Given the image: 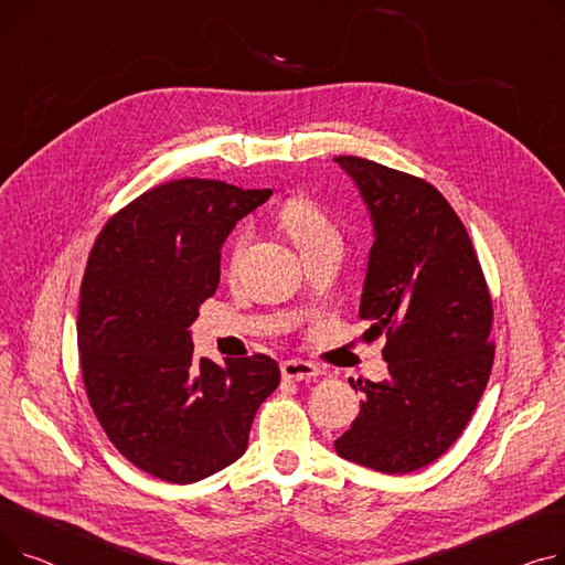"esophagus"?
I'll return each instance as SVG.
<instances>
[{"label":"esophagus","mask_w":565,"mask_h":565,"mask_svg":"<svg viewBox=\"0 0 565 565\" xmlns=\"http://www.w3.org/2000/svg\"><path fill=\"white\" fill-rule=\"evenodd\" d=\"M281 375L286 377V380H311V377H316V375H320V371L313 366V364H309V362H302V360H288V362H284L281 364Z\"/></svg>","instance_id":"34e87169"}]
</instances>
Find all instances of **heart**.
I'll use <instances>...</instances> for the list:
<instances>
[{"label":"heart","instance_id":"1","mask_svg":"<svg viewBox=\"0 0 565 565\" xmlns=\"http://www.w3.org/2000/svg\"><path fill=\"white\" fill-rule=\"evenodd\" d=\"M279 222L286 228V233L290 235V241L295 243L300 252L313 247L316 243L324 241V237L337 235L330 220L322 215L320 207L302 196H295L290 201L284 203L281 213H279ZM247 241V233L241 231L233 237V256H237V252L243 249Z\"/></svg>","mask_w":565,"mask_h":565}]
</instances>
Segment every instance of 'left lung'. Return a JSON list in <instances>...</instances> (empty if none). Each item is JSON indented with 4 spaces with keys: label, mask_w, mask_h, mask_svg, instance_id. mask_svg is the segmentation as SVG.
Returning <instances> with one entry per match:
<instances>
[{
    "label": "left lung",
    "mask_w": 565,
    "mask_h": 565,
    "mask_svg": "<svg viewBox=\"0 0 565 565\" xmlns=\"http://www.w3.org/2000/svg\"><path fill=\"white\" fill-rule=\"evenodd\" d=\"M373 222L360 318L390 377L358 380L360 417L334 441L350 462L407 473L460 437L488 384L492 302L481 263L449 201L430 183L354 156L334 158Z\"/></svg>",
    "instance_id": "obj_1"
}]
</instances>
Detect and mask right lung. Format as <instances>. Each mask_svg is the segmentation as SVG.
<instances>
[{
	"label": "right lung",
	"mask_w": 565,
	"mask_h": 565,
	"mask_svg": "<svg viewBox=\"0 0 565 565\" xmlns=\"http://www.w3.org/2000/svg\"><path fill=\"white\" fill-rule=\"evenodd\" d=\"M270 194L164 183L116 213L88 256L77 313L86 396L114 447L156 479L196 483L235 462L277 390L275 360H196L190 332L217 290L228 233Z\"/></svg>",
	"instance_id": "right-lung-1"
}]
</instances>
